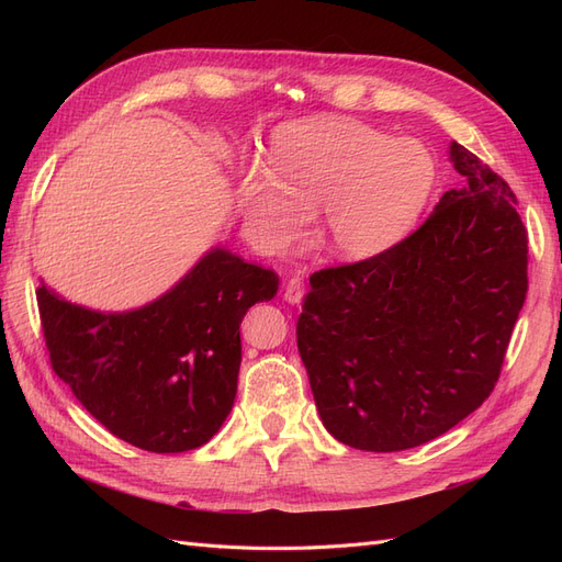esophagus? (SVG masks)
<instances>
[{
  "label": "esophagus",
  "mask_w": 562,
  "mask_h": 562,
  "mask_svg": "<svg viewBox=\"0 0 562 562\" xmlns=\"http://www.w3.org/2000/svg\"><path fill=\"white\" fill-rule=\"evenodd\" d=\"M283 297H285L288 304H300L302 302V297H304V279L300 274L288 279Z\"/></svg>",
  "instance_id": "esophagus-1"
}]
</instances>
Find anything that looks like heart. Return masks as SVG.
Returning <instances> with one entry per match:
<instances>
[{
	"label": "heart",
	"instance_id": "obj_1",
	"mask_svg": "<svg viewBox=\"0 0 562 562\" xmlns=\"http://www.w3.org/2000/svg\"><path fill=\"white\" fill-rule=\"evenodd\" d=\"M265 165L236 187L246 225L271 252L295 244L316 211L323 246L368 260L405 239L436 184L431 151L353 119H304L271 133Z\"/></svg>",
	"mask_w": 562,
	"mask_h": 562
}]
</instances>
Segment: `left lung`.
Returning a JSON list of instances; mask_svg holds the SVG:
<instances>
[{"mask_svg":"<svg viewBox=\"0 0 562 562\" xmlns=\"http://www.w3.org/2000/svg\"><path fill=\"white\" fill-rule=\"evenodd\" d=\"M467 182L401 244L312 274L297 321L323 427L339 443L398 452L450 431L499 380L527 293L516 194L459 143Z\"/></svg>","mask_w":562,"mask_h":562,"instance_id":"obj_1","label":"left lung"}]
</instances>
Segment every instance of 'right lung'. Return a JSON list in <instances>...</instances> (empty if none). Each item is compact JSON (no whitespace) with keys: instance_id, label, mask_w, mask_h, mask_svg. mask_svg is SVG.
Instances as JSON below:
<instances>
[{"instance_id":"right-lung-1","label":"right lung","mask_w":562,"mask_h":562,"mask_svg":"<svg viewBox=\"0 0 562 562\" xmlns=\"http://www.w3.org/2000/svg\"><path fill=\"white\" fill-rule=\"evenodd\" d=\"M277 291L274 271L217 246L138 310L95 312L44 281L37 304L56 375L110 434L147 452H187L227 419L241 321Z\"/></svg>"}]
</instances>
